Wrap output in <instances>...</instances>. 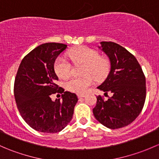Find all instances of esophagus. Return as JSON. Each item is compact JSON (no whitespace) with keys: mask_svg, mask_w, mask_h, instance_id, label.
I'll use <instances>...</instances> for the list:
<instances>
[{"mask_svg":"<svg viewBox=\"0 0 159 159\" xmlns=\"http://www.w3.org/2000/svg\"><path fill=\"white\" fill-rule=\"evenodd\" d=\"M78 98H82L85 97V94H78Z\"/></svg>","mask_w":159,"mask_h":159,"instance_id":"esophagus-1","label":"esophagus"}]
</instances>
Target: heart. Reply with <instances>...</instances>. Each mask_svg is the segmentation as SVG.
Segmentation results:
<instances>
[{"instance_id": "obj_1", "label": "heart", "mask_w": 159, "mask_h": 159, "mask_svg": "<svg viewBox=\"0 0 159 159\" xmlns=\"http://www.w3.org/2000/svg\"><path fill=\"white\" fill-rule=\"evenodd\" d=\"M68 56L75 65H84L82 78H72L65 84L67 90L77 94H84L97 80L105 78L110 70V61L108 57H100L95 50L88 47H78L70 50ZM56 75L61 78H67L71 74V66L66 57L60 56L54 65Z\"/></svg>"}]
</instances>
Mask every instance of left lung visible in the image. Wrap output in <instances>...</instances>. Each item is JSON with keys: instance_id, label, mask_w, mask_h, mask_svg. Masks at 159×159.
I'll use <instances>...</instances> for the list:
<instances>
[{"instance_id": "8db88e82", "label": "left lung", "mask_w": 159, "mask_h": 159, "mask_svg": "<svg viewBox=\"0 0 159 159\" xmlns=\"http://www.w3.org/2000/svg\"><path fill=\"white\" fill-rule=\"evenodd\" d=\"M98 48L109 58L111 69L98 89L112 96L108 100L98 96L93 114L105 127L120 129L131 124L143 108L145 77L137 59L125 48L111 41H102Z\"/></svg>"}]
</instances>
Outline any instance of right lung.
I'll use <instances>...</instances> for the list:
<instances>
[{
  "label": "right lung",
  "instance_id": "1",
  "mask_svg": "<svg viewBox=\"0 0 159 159\" xmlns=\"http://www.w3.org/2000/svg\"><path fill=\"white\" fill-rule=\"evenodd\" d=\"M66 44L45 43L28 53L21 61L14 81V98L20 115L32 129L44 133H57L71 120L78 102L75 93L65 91L56 83V58ZM64 93L61 101L49 96Z\"/></svg>",
  "mask_w": 159,
  "mask_h": 159
}]
</instances>
